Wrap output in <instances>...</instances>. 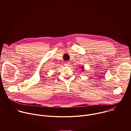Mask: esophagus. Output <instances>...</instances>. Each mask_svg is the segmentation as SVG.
Segmentation results:
<instances>
[{
    "label": "esophagus",
    "instance_id": "obj_1",
    "mask_svg": "<svg viewBox=\"0 0 131 131\" xmlns=\"http://www.w3.org/2000/svg\"><path fill=\"white\" fill-rule=\"evenodd\" d=\"M65 66H70V63L69 62H66L65 63Z\"/></svg>",
    "mask_w": 131,
    "mask_h": 131
}]
</instances>
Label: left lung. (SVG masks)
<instances>
[{
    "label": "left lung",
    "instance_id": "obj_1",
    "mask_svg": "<svg viewBox=\"0 0 131 131\" xmlns=\"http://www.w3.org/2000/svg\"><path fill=\"white\" fill-rule=\"evenodd\" d=\"M81 71H83L84 70V67L83 66H81Z\"/></svg>",
    "mask_w": 131,
    "mask_h": 131
}]
</instances>
